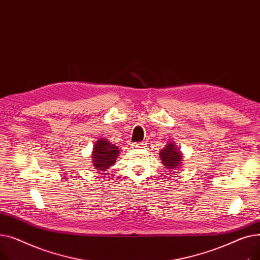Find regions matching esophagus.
Listing matches in <instances>:
<instances>
[{
    "label": "esophagus",
    "instance_id": "34e87169",
    "mask_svg": "<svg viewBox=\"0 0 260 260\" xmlns=\"http://www.w3.org/2000/svg\"><path fill=\"white\" fill-rule=\"evenodd\" d=\"M145 145L146 144L144 142H136L133 144L134 148H143V147H145Z\"/></svg>",
    "mask_w": 260,
    "mask_h": 260
}]
</instances>
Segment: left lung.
Segmentation results:
<instances>
[{"label": "left lung", "instance_id": "left-lung-1", "mask_svg": "<svg viewBox=\"0 0 260 260\" xmlns=\"http://www.w3.org/2000/svg\"><path fill=\"white\" fill-rule=\"evenodd\" d=\"M159 156L161 163L168 170H177L182 165V154L180 149L176 147V144L173 141L168 142L166 147L162 148Z\"/></svg>", "mask_w": 260, "mask_h": 260}]
</instances>
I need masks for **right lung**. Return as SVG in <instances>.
<instances>
[{
  "label": "right lung",
  "mask_w": 260,
  "mask_h": 260,
  "mask_svg": "<svg viewBox=\"0 0 260 260\" xmlns=\"http://www.w3.org/2000/svg\"><path fill=\"white\" fill-rule=\"evenodd\" d=\"M119 147L107 139L100 138L94 143L91 152L92 167L98 172H104L111 168L119 156Z\"/></svg>",
  "instance_id": "obj_1"
}]
</instances>
